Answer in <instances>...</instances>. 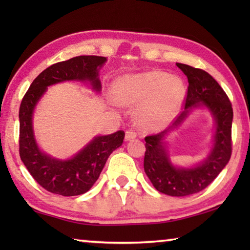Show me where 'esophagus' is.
<instances>
[{
  "instance_id": "esophagus-1",
  "label": "esophagus",
  "mask_w": 250,
  "mask_h": 250,
  "mask_svg": "<svg viewBox=\"0 0 250 250\" xmlns=\"http://www.w3.org/2000/svg\"><path fill=\"white\" fill-rule=\"evenodd\" d=\"M137 137V133L134 132L132 130H128L125 131V141H130V140H133V139Z\"/></svg>"
}]
</instances>
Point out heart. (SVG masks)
<instances>
[{
  "label": "heart",
  "mask_w": 250,
  "mask_h": 250,
  "mask_svg": "<svg viewBox=\"0 0 250 250\" xmlns=\"http://www.w3.org/2000/svg\"><path fill=\"white\" fill-rule=\"evenodd\" d=\"M185 95L183 80L161 70L125 75L116 83L118 103L126 107L141 104L135 116L145 130L167 125L180 111Z\"/></svg>",
  "instance_id": "obj_1"
}]
</instances>
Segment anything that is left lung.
<instances>
[{
    "instance_id": "1",
    "label": "left lung",
    "mask_w": 250,
    "mask_h": 250,
    "mask_svg": "<svg viewBox=\"0 0 250 250\" xmlns=\"http://www.w3.org/2000/svg\"><path fill=\"white\" fill-rule=\"evenodd\" d=\"M176 66L188 80L184 111L171 126L146 137L145 172L159 192L170 196H188L207 188L226 167L231 155L232 108L218 83L205 70L180 64ZM205 106L215 120L214 143L208 158L191 168L174 166L169 160L166 135L181 124L194 107Z\"/></svg>"
}]
</instances>
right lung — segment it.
Instances as JSON below:
<instances>
[{
	"mask_svg": "<svg viewBox=\"0 0 250 250\" xmlns=\"http://www.w3.org/2000/svg\"><path fill=\"white\" fill-rule=\"evenodd\" d=\"M107 62L101 56H77L49 66L34 79L20 107V156L42 188L62 196L80 195L98 180L109 155L124 142L125 132L97 135L73 158L59 160L42 151L35 140L33 113L37 103L52 84L79 80L101 90L99 69Z\"/></svg>",
	"mask_w": 250,
	"mask_h": 250,
	"instance_id": "right-lung-1",
	"label": "right lung"
}]
</instances>
